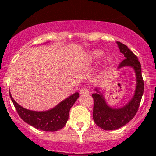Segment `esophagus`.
Returning a JSON list of instances; mask_svg holds the SVG:
<instances>
[{
	"instance_id": "1",
	"label": "esophagus",
	"mask_w": 156,
	"mask_h": 156,
	"mask_svg": "<svg viewBox=\"0 0 156 156\" xmlns=\"http://www.w3.org/2000/svg\"><path fill=\"white\" fill-rule=\"evenodd\" d=\"M89 93V89L87 87H83L80 90V94H88Z\"/></svg>"
}]
</instances>
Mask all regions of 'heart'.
Listing matches in <instances>:
<instances>
[{
    "label": "heart",
    "mask_w": 156,
    "mask_h": 156,
    "mask_svg": "<svg viewBox=\"0 0 156 156\" xmlns=\"http://www.w3.org/2000/svg\"><path fill=\"white\" fill-rule=\"evenodd\" d=\"M103 56V53L100 50H96V51L93 52L90 55V59L91 61H96L97 59H100Z\"/></svg>",
    "instance_id": "b5f03b06"
}]
</instances>
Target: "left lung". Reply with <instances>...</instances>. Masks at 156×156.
<instances>
[{"label": "left lung", "instance_id": "left-lung-1", "mask_svg": "<svg viewBox=\"0 0 156 156\" xmlns=\"http://www.w3.org/2000/svg\"><path fill=\"white\" fill-rule=\"evenodd\" d=\"M121 53L124 54L125 59L119 64V68L124 66H131L135 71L136 76V86L134 96L130 102L121 108H110L105 102L103 95L96 89L97 93L92 94L94 98L93 119L96 125L106 130L119 129L128 123L136 114L140 104L144 90V83L141 72L140 62L138 58L126 45L117 41Z\"/></svg>", "mask_w": 156, "mask_h": 156}]
</instances>
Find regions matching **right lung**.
<instances>
[{
  "instance_id": "add662e5",
  "label": "right lung",
  "mask_w": 156,
  "mask_h": 156,
  "mask_svg": "<svg viewBox=\"0 0 156 156\" xmlns=\"http://www.w3.org/2000/svg\"><path fill=\"white\" fill-rule=\"evenodd\" d=\"M20 117L24 122L35 128L44 131H56L66 125L69 119L70 108L79 97L78 93L72 94L56 107L45 112H35L26 109L18 104L10 94Z\"/></svg>"
}]
</instances>
